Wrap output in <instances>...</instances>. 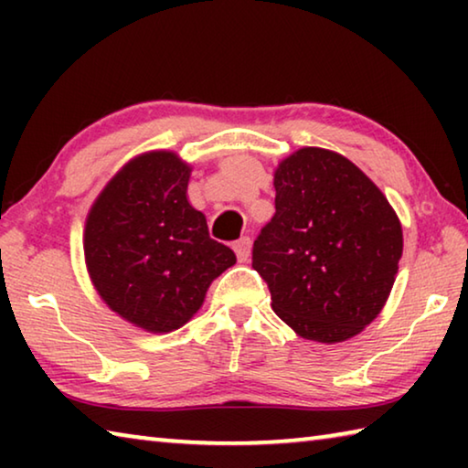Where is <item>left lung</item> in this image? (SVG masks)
<instances>
[{
  "label": "left lung",
  "mask_w": 468,
  "mask_h": 468,
  "mask_svg": "<svg viewBox=\"0 0 468 468\" xmlns=\"http://www.w3.org/2000/svg\"><path fill=\"white\" fill-rule=\"evenodd\" d=\"M187 181L189 167L173 153L142 154L109 181L86 218L94 289L111 310L148 332L184 326L210 282L237 262L187 202Z\"/></svg>",
  "instance_id": "left-lung-1"
}]
</instances>
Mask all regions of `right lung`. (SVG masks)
<instances>
[{
	"label": "right lung",
	"mask_w": 468,
	"mask_h": 468,
	"mask_svg": "<svg viewBox=\"0 0 468 468\" xmlns=\"http://www.w3.org/2000/svg\"><path fill=\"white\" fill-rule=\"evenodd\" d=\"M274 189L276 212L251 251L274 314L318 343L359 335L399 272L402 229L392 206L353 163L322 148L284 158Z\"/></svg>",
	"instance_id": "right-lung-1"
}]
</instances>
